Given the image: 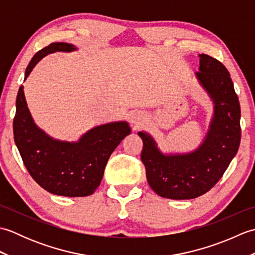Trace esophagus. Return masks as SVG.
Segmentation results:
<instances>
[{
	"label": "esophagus",
	"instance_id": "obj_1",
	"mask_svg": "<svg viewBox=\"0 0 255 255\" xmlns=\"http://www.w3.org/2000/svg\"><path fill=\"white\" fill-rule=\"evenodd\" d=\"M143 121H144V115H143L142 113H140V112L133 113L132 115L130 116V122H131V124L134 125V126H136V127L140 126V125H141V124L143 123Z\"/></svg>",
	"mask_w": 255,
	"mask_h": 255
}]
</instances>
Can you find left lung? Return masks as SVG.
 I'll list each match as a JSON object with an SVG mask.
<instances>
[{
	"instance_id": "left-lung-1",
	"label": "left lung",
	"mask_w": 255,
	"mask_h": 255,
	"mask_svg": "<svg viewBox=\"0 0 255 255\" xmlns=\"http://www.w3.org/2000/svg\"><path fill=\"white\" fill-rule=\"evenodd\" d=\"M196 78L214 104L208 132L196 150L165 154L148 132H138L149 185L164 198L192 199L207 193L224 175L240 145L241 110L228 70L202 53Z\"/></svg>"
}]
</instances>
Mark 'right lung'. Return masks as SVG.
<instances>
[{"instance_id":"obj_1","label":"right lung","mask_w":255,"mask_h":255,"mask_svg":"<svg viewBox=\"0 0 255 255\" xmlns=\"http://www.w3.org/2000/svg\"><path fill=\"white\" fill-rule=\"evenodd\" d=\"M77 50L67 42H52L32 57L25 79L48 53ZM21 85L16 97L13 122L14 140L30 176L47 192L60 196L84 197L100 186L104 170L117 145L130 133L127 122L101 125L85 132L78 141L53 139L37 127Z\"/></svg>"}]
</instances>
